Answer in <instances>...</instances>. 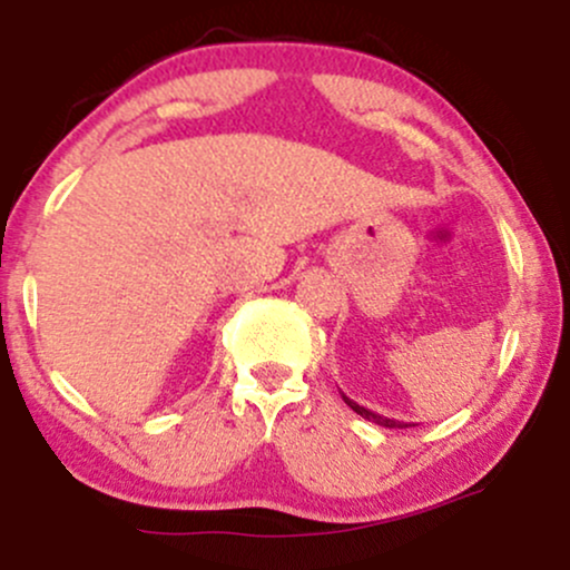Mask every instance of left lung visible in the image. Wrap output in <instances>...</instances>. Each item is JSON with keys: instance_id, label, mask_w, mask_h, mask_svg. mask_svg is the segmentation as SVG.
I'll return each mask as SVG.
<instances>
[{"instance_id": "left-lung-1", "label": "left lung", "mask_w": 570, "mask_h": 570, "mask_svg": "<svg viewBox=\"0 0 570 570\" xmlns=\"http://www.w3.org/2000/svg\"><path fill=\"white\" fill-rule=\"evenodd\" d=\"M343 402L348 404V407L356 412V415H362V417H367V421H372V423H377V426H385V429H407L410 423H404V421H394V417H385V415H377V412H372V410H367V407H362V404H356L353 402V399H348L343 394Z\"/></svg>"}]
</instances>
